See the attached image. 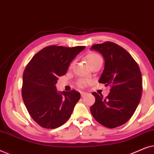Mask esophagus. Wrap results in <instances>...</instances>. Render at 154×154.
I'll list each match as a JSON object with an SVG mask.
<instances>
[{
    "instance_id": "esophagus-1",
    "label": "esophagus",
    "mask_w": 154,
    "mask_h": 154,
    "mask_svg": "<svg viewBox=\"0 0 154 154\" xmlns=\"http://www.w3.org/2000/svg\"><path fill=\"white\" fill-rule=\"evenodd\" d=\"M86 94H87V92H81V95L82 97H85Z\"/></svg>"
}]
</instances>
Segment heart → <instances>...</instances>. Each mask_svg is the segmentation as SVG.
<instances>
[{"instance_id":"1","label":"heart","mask_w":154,"mask_h":154,"mask_svg":"<svg viewBox=\"0 0 154 154\" xmlns=\"http://www.w3.org/2000/svg\"><path fill=\"white\" fill-rule=\"evenodd\" d=\"M85 58L86 60H87V62L88 63V64L90 65V66L93 65L94 63L97 62V61L102 60V57H101L100 54L95 53V52H90V53H88L87 55L85 56ZM71 66H72V64H70V67H71ZM88 83V81H87V80L81 79L77 82V85L79 86V88H84L87 85Z\"/></svg>"}]
</instances>
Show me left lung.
I'll list each match as a JSON object with an SVG mask.
<instances>
[{"label": "left lung", "mask_w": 154, "mask_h": 154, "mask_svg": "<svg viewBox=\"0 0 154 154\" xmlns=\"http://www.w3.org/2000/svg\"><path fill=\"white\" fill-rule=\"evenodd\" d=\"M104 57L105 65L99 83L110 85L104 99L92 92L95 102L90 107L94 119L109 128L119 127L132 116L140 103L142 91V73L129 52L113 42L91 47Z\"/></svg>", "instance_id": "obj_1"}]
</instances>
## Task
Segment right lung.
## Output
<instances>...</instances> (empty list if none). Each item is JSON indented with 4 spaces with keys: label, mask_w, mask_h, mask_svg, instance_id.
Listing matches in <instances>:
<instances>
[{
    "label": "right lung",
    "mask_w": 154,
    "mask_h": 154,
    "mask_svg": "<svg viewBox=\"0 0 154 154\" xmlns=\"http://www.w3.org/2000/svg\"><path fill=\"white\" fill-rule=\"evenodd\" d=\"M84 48L47 46L26 65L23 73L22 99L29 115L41 127L54 129L70 118L81 94L74 90L58 93L55 84Z\"/></svg>",
    "instance_id": "add662e5"
}]
</instances>
